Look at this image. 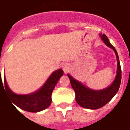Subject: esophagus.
I'll use <instances>...</instances> for the list:
<instances>
[{
    "label": "esophagus",
    "instance_id": "obj_1",
    "mask_svg": "<svg viewBox=\"0 0 130 130\" xmlns=\"http://www.w3.org/2000/svg\"><path fill=\"white\" fill-rule=\"evenodd\" d=\"M62 70H63L64 72L66 74V73H68L70 72V67L69 66L68 64L65 63V64L62 65Z\"/></svg>",
    "mask_w": 130,
    "mask_h": 130
}]
</instances>
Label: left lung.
I'll list each match as a JSON object with an SVG mask.
<instances>
[{"mask_svg":"<svg viewBox=\"0 0 130 130\" xmlns=\"http://www.w3.org/2000/svg\"><path fill=\"white\" fill-rule=\"evenodd\" d=\"M99 36L103 41L104 43L110 48H112L116 55L118 68L116 79L113 81V82L106 89L99 91L92 90L84 86L79 81L74 79L70 74H68L72 87L75 92V99L77 103L80 106L87 109H98L108 103L118 91L121 82V67L120 64L118 53L116 51V48L110 43L109 40L106 37V34H100Z\"/></svg>","mask_w":130,"mask_h":130,"instance_id":"1","label":"left lung"}]
</instances>
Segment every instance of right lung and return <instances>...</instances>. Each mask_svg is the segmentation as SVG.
Here are the masks:
<instances>
[{
	"label": "right lung",
	"mask_w": 130,
	"mask_h": 130,
	"mask_svg": "<svg viewBox=\"0 0 130 130\" xmlns=\"http://www.w3.org/2000/svg\"><path fill=\"white\" fill-rule=\"evenodd\" d=\"M62 75V70L59 69L53 72L52 74L47 79L46 83L43 84V87L34 93L26 95H19L12 92L8 87L6 79L4 77L5 89L11 100L12 103H14L18 108L28 112H39L47 108L51 105L52 101L51 95L53 91L56 87L57 82ZM3 82L1 79H0V82Z\"/></svg>",
	"instance_id": "add662e5"
}]
</instances>
